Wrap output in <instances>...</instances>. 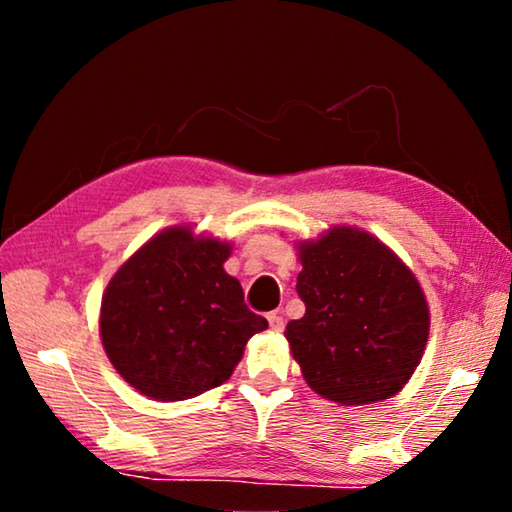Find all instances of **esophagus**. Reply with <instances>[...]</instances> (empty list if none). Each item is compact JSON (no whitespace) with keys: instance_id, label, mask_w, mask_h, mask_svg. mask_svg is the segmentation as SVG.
I'll list each match as a JSON object with an SVG mask.
<instances>
[{"instance_id":"esophagus-1","label":"esophagus","mask_w":512,"mask_h":512,"mask_svg":"<svg viewBox=\"0 0 512 512\" xmlns=\"http://www.w3.org/2000/svg\"><path fill=\"white\" fill-rule=\"evenodd\" d=\"M268 325H271L273 332H282V329H284V318L277 314V311H273V314H268Z\"/></svg>"}]
</instances>
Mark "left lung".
I'll list each match as a JSON object with an SVG mask.
<instances>
[{
	"instance_id": "8db88e82",
	"label": "left lung",
	"mask_w": 512,
	"mask_h": 512,
	"mask_svg": "<svg viewBox=\"0 0 512 512\" xmlns=\"http://www.w3.org/2000/svg\"><path fill=\"white\" fill-rule=\"evenodd\" d=\"M298 259L307 311L284 336L311 391L343 406L400 393L429 339V305L411 268L352 225L298 241Z\"/></svg>"
}]
</instances>
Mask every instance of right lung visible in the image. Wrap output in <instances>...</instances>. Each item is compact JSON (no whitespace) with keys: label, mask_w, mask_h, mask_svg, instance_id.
I'll return each instance as SVG.
<instances>
[{"label":"right lung","mask_w":512,"mask_h":512,"mask_svg":"<svg viewBox=\"0 0 512 512\" xmlns=\"http://www.w3.org/2000/svg\"><path fill=\"white\" fill-rule=\"evenodd\" d=\"M230 253L228 241L171 225L112 275L99 334L110 363L135 391L180 402L221 386L250 336L268 327L246 307L237 277L225 273Z\"/></svg>","instance_id":"add662e5"}]
</instances>
